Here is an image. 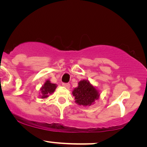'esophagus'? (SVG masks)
Returning a JSON list of instances; mask_svg holds the SVG:
<instances>
[{
  "label": "esophagus",
  "instance_id": "1",
  "mask_svg": "<svg viewBox=\"0 0 147 147\" xmlns=\"http://www.w3.org/2000/svg\"><path fill=\"white\" fill-rule=\"evenodd\" d=\"M62 86L66 88H69L70 87V84L69 83H63L62 84Z\"/></svg>",
  "mask_w": 147,
  "mask_h": 147
}]
</instances>
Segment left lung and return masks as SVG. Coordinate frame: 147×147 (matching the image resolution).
<instances>
[{
    "label": "left lung",
    "instance_id": "left-lung-1",
    "mask_svg": "<svg viewBox=\"0 0 147 147\" xmlns=\"http://www.w3.org/2000/svg\"><path fill=\"white\" fill-rule=\"evenodd\" d=\"M72 94L75 97L76 103L82 106L92 105L100 96L98 90L88 80L80 81L78 88L74 90Z\"/></svg>",
    "mask_w": 147,
    "mask_h": 147
}]
</instances>
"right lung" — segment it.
<instances>
[{"label":"right lung","instance_id":"add662e5","mask_svg":"<svg viewBox=\"0 0 147 147\" xmlns=\"http://www.w3.org/2000/svg\"><path fill=\"white\" fill-rule=\"evenodd\" d=\"M56 88H57L56 84H51L49 80L46 81L45 84H44L41 89V92L42 94L41 98H47L49 94L53 93Z\"/></svg>","mask_w":147,"mask_h":147}]
</instances>
